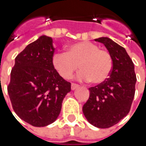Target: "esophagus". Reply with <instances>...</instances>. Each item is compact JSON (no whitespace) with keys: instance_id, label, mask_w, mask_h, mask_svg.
I'll list each match as a JSON object with an SVG mask.
<instances>
[{"instance_id":"34e87169","label":"esophagus","mask_w":146,"mask_h":146,"mask_svg":"<svg viewBox=\"0 0 146 146\" xmlns=\"http://www.w3.org/2000/svg\"><path fill=\"white\" fill-rule=\"evenodd\" d=\"M79 88V85L78 84H71V89L74 91V90H76V88Z\"/></svg>"}]
</instances>
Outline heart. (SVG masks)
Segmentation results:
<instances>
[{"instance_id": "b5f03b06", "label": "heart", "mask_w": 146, "mask_h": 146, "mask_svg": "<svg viewBox=\"0 0 146 146\" xmlns=\"http://www.w3.org/2000/svg\"><path fill=\"white\" fill-rule=\"evenodd\" d=\"M52 62L65 79L70 78L80 67L81 71L77 74V78L80 80H90L93 84H101L106 80L113 68L110 52L90 41L70 45L66 52L54 54Z\"/></svg>"}]
</instances>
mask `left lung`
I'll list each match as a JSON object with an SVG mask.
<instances>
[{"mask_svg":"<svg viewBox=\"0 0 146 146\" xmlns=\"http://www.w3.org/2000/svg\"><path fill=\"white\" fill-rule=\"evenodd\" d=\"M105 45L113 60L110 77L89 88L90 96L83 106V113L91 124L108 128L128 114L135 97L136 75L135 66L125 48L109 37L95 39Z\"/></svg>","mask_w":146,"mask_h":146,"instance_id":"8db88e82","label":"left lung"}]
</instances>
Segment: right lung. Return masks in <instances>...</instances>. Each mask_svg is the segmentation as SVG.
Listing matches in <instances>:
<instances>
[{
  "instance_id": "obj_1",
  "label": "right lung",
  "mask_w": 146,
  "mask_h": 146,
  "mask_svg": "<svg viewBox=\"0 0 146 146\" xmlns=\"http://www.w3.org/2000/svg\"><path fill=\"white\" fill-rule=\"evenodd\" d=\"M51 37L42 35L15 59L8 92L13 110L25 122L45 127L54 122L71 84L54 69Z\"/></svg>"
}]
</instances>
